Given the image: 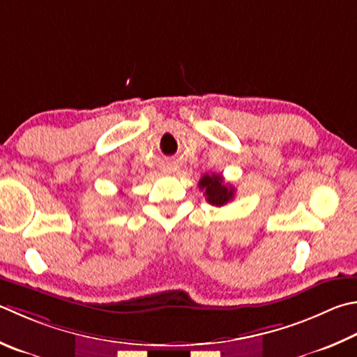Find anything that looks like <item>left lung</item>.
Listing matches in <instances>:
<instances>
[{
	"label": "left lung",
	"mask_w": 357,
	"mask_h": 357,
	"mask_svg": "<svg viewBox=\"0 0 357 357\" xmlns=\"http://www.w3.org/2000/svg\"><path fill=\"white\" fill-rule=\"evenodd\" d=\"M199 190L204 192L207 203L212 206H225L234 198V187L225 184L222 174H204L198 183Z\"/></svg>",
	"instance_id": "obj_1"
}]
</instances>
